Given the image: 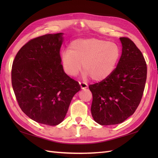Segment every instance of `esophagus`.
Wrapping results in <instances>:
<instances>
[{"instance_id":"esophagus-1","label":"esophagus","mask_w":158,"mask_h":158,"mask_svg":"<svg viewBox=\"0 0 158 158\" xmlns=\"http://www.w3.org/2000/svg\"><path fill=\"white\" fill-rule=\"evenodd\" d=\"M79 85H80V86H81V89H85L88 87V84H86V83H83V82H79Z\"/></svg>"}]
</instances>
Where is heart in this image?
<instances>
[{
	"label": "heart",
	"mask_w": 158,
	"mask_h": 158,
	"mask_svg": "<svg viewBox=\"0 0 158 158\" xmlns=\"http://www.w3.org/2000/svg\"><path fill=\"white\" fill-rule=\"evenodd\" d=\"M119 47L111 41L98 39H79L73 41L69 49L61 54L64 71L70 77L77 75L82 67L83 77H91L94 81H100L109 77L118 63Z\"/></svg>",
	"instance_id": "obj_1"
}]
</instances>
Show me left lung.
<instances>
[{
    "label": "left lung",
    "mask_w": 158,
    "mask_h": 158,
    "mask_svg": "<svg viewBox=\"0 0 158 158\" xmlns=\"http://www.w3.org/2000/svg\"><path fill=\"white\" fill-rule=\"evenodd\" d=\"M122 53L117 66L106 79L89 85L93 100L91 113L102 126L123 122L139 105L147 79V64L132 40L119 38Z\"/></svg>",
    "instance_id": "obj_1"
}]
</instances>
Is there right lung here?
<instances>
[{
  "label": "right lung",
  "instance_id": "right-lung-1",
  "mask_svg": "<svg viewBox=\"0 0 158 158\" xmlns=\"http://www.w3.org/2000/svg\"><path fill=\"white\" fill-rule=\"evenodd\" d=\"M63 33L31 39L13 60L11 83L18 105L31 119L56 126L81 87L64 73L60 55Z\"/></svg>",
  "mask_w": 158,
  "mask_h": 158
}]
</instances>
